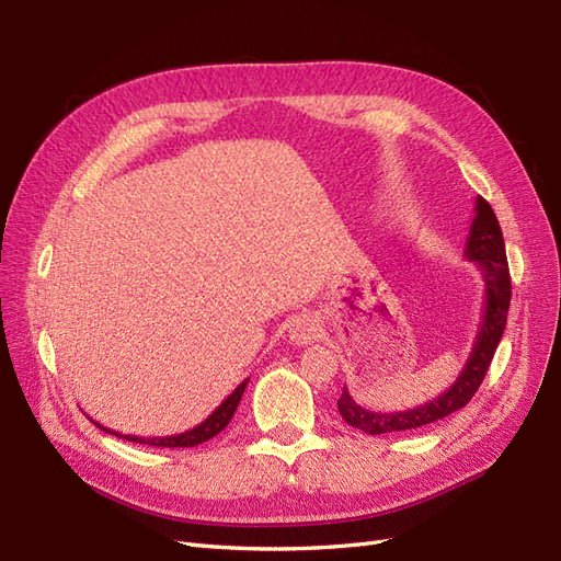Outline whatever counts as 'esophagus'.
Wrapping results in <instances>:
<instances>
[{"instance_id":"esophagus-1","label":"esophagus","mask_w":561,"mask_h":561,"mask_svg":"<svg viewBox=\"0 0 561 561\" xmlns=\"http://www.w3.org/2000/svg\"><path fill=\"white\" fill-rule=\"evenodd\" d=\"M320 334V325L318 322L313 320V318H297V320H293V325H290V342H295V344H311L313 339Z\"/></svg>"}]
</instances>
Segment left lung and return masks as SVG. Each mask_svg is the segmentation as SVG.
I'll use <instances>...</instances> for the list:
<instances>
[{
	"mask_svg": "<svg viewBox=\"0 0 561 561\" xmlns=\"http://www.w3.org/2000/svg\"><path fill=\"white\" fill-rule=\"evenodd\" d=\"M466 257L470 262H478L484 280V311L480 332L474 336V344L470 351V358L463 365L461 375L445 390L443 396L433 398L426 404H419L414 410L407 412H371L360 407L351 398L348 390H342V398H339L336 407L339 414L348 423V426L365 431L369 435H381V433H398V431H414L421 426H428L439 419L454 414L470 402L474 390L480 388L486 369L494 358L496 346L505 330L507 309H511V271H507L505 260V243H503V231L496 219V213L491 210L489 203L478 196L474 201V217L470 225V233L466 241Z\"/></svg>",
	"mask_w": 561,
	"mask_h": 561,
	"instance_id": "obj_1",
	"label": "left lung"
}]
</instances>
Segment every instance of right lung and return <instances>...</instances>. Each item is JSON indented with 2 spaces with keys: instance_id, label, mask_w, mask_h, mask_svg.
<instances>
[{
  "instance_id": "add662e5",
  "label": "right lung",
  "mask_w": 561,
  "mask_h": 561,
  "mask_svg": "<svg viewBox=\"0 0 561 561\" xmlns=\"http://www.w3.org/2000/svg\"><path fill=\"white\" fill-rule=\"evenodd\" d=\"M245 386H248V379L241 381V386H236L233 393H231L222 404H219L217 410H215L206 421H201L196 428L186 431V433H180V435H165V437L124 435V433H116V431H112V428L100 426V423L93 421V419H91V421L95 423V426H98L100 431H105V433L116 435V437H124V439H128V443L149 445V447H196V445H201V443H208L210 437H215L219 431H225V428L229 426V421H231V416H233V412H236V407H239V402H241V398H243Z\"/></svg>"
}]
</instances>
